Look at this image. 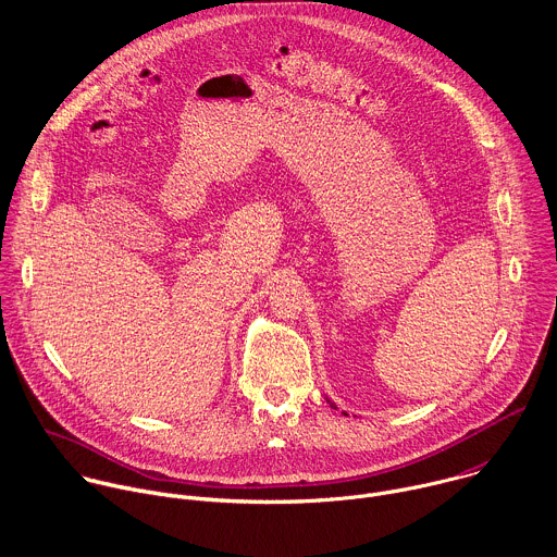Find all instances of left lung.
I'll return each instance as SVG.
<instances>
[{
	"label": "left lung",
	"instance_id": "1",
	"mask_svg": "<svg viewBox=\"0 0 557 557\" xmlns=\"http://www.w3.org/2000/svg\"><path fill=\"white\" fill-rule=\"evenodd\" d=\"M324 398H326V403H329V405H331V407H333V409H337V407H335V403H333V400H331V398H329V396H324ZM344 416H348V413H344Z\"/></svg>",
	"mask_w": 557,
	"mask_h": 557
}]
</instances>
